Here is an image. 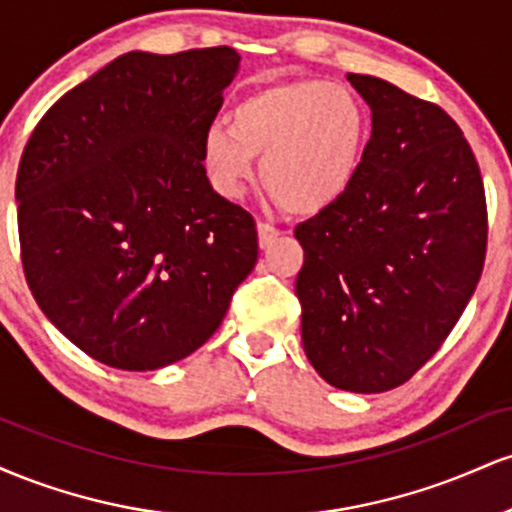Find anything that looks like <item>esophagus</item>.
Here are the masks:
<instances>
[{"mask_svg": "<svg viewBox=\"0 0 512 512\" xmlns=\"http://www.w3.org/2000/svg\"><path fill=\"white\" fill-rule=\"evenodd\" d=\"M257 236H260V245L262 248H269L276 238L281 236V228H276L274 223L269 221H260L257 223Z\"/></svg>", "mask_w": 512, "mask_h": 512, "instance_id": "34e87169", "label": "esophagus"}]
</instances>
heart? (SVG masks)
<instances>
[{
  "instance_id": "b5f03b06",
  "label": "heart",
  "mask_w": 512,
  "mask_h": 512,
  "mask_svg": "<svg viewBox=\"0 0 512 512\" xmlns=\"http://www.w3.org/2000/svg\"><path fill=\"white\" fill-rule=\"evenodd\" d=\"M370 120L351 88L320 79L276 81L245 96L231 127L211 125L202 163L211 185L238 197L262 156L264 190L291 214H317L356 180Z\"/></svg>"
}]
</instances>
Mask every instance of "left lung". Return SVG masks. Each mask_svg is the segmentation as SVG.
I'll use <instances>...</instances> for the list:
<instances>
[{
    "mask_svg": "<svg viewBox=\"0 0 512 512\" xmlns=\"http://www.w3.org/2000/svg\"><path fill=\"white\" fill-rule=\"evenodd\" d=\"M373 132L349 190L298 223L308 361L339 390L404 385L443 346L479 284L489 216L462 129L390 81L349 74Z\"/></svg>",
    "mask_w": 512,
    "mask_h": 512,
    "instance_id": "left-lung-1",
    "label": "left lung"
}]
</instances>
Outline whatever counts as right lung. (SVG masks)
<instances>
[{
  "label": "right lung",
  "instance_id": "right-lung-1",
  "mask_svg": "<svg viewBox=\"0 0 512 512\" xmlns=\"http://www.w3.org/2000/svg\"><path fill=\"white\" fill-rule=\"evenodd\" d=\"M238 62L226 45L127 52L64 93L23 149L28 289L105 366L156 370L190 356L255 267V219L216 195L202 163Z\"/></svg>",
  "mask_w": 512,
  "mask_h": 512
}]
</instances>
